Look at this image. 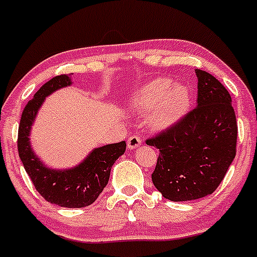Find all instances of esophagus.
<instances>
[{
	"instance_id": "obj_1",
	"label": "esophagus",
	"mask_w": 257,
	"mask_h": 257,
	"mask_svg": "<svg viewBox=\"0 0 257 257\" xmlns=\"http://www.w3.org/2000/svg\"><path fill=\"white\" fill-rule=\"evenodd\" d=\"M141 143H142V140H141L139 136H131V137H128V140H127V147H128V150H130V151L136 150V148L140 147Z\"/></svg>"
}]
</instances>
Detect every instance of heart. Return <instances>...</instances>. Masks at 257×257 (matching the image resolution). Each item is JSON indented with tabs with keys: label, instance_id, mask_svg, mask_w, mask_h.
<instances>
[{
	"label": "heart",
	"instance_id": "obj_1",
	"mask_svg": "<svg viewBox=\"0 0 257 257\" xmlns=\"http://www.w3.org/2000/svg\"><path fill=\"white\" fill-rule=\"evenodd\" d=\"M191 106V92L181 83L159 77L141 85L130 96L127 107L134 114L151 115L150 123L156 130L167 128L181 120Z\"/></svg>",
	"mask_w": 257,
	"mask_h": 257
}]
</instances>
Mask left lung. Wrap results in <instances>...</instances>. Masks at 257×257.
I'll use <instances>...</instances> for the list:
<instances>
[{
  "mask_svg": "<svg viewBox=\"0 0 257 257\" xmlns=\"http://www.w3.org/2000/svg\"><path fill=\"white\" fill-rule=\"evenodd\" d=\"M197 106L172 127L147 140L159 150L152 181L174 202L213 194L235 158V112L229 92L211 73L196 70Z\"/></svg>",
  "mask_w": 257,
  "mask_h": 257,
  "instance_id": "1",
  "label": "left lung"
}]
</instances>
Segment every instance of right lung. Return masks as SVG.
<instances>
[{"mask_svg":"<svg viewBox=\"0 0 257 257\" xmlns=\"http://www.w3.org/2000/svg\"><path fill=\"white\" fill-rule=\"evenodd\" d=\"M72 84L68 74L56 76L46 82L28 101L23 110L18 128V153L35 189L48 202L67 208L92 205L107 185L110 170L118 157L126 151V142L94 148L73 168L54 169L48 167L33 151L30 131L46 96Z\"/></svg>","mask_w":257,"mask_h":257,"instance_id":"right-lung-1","label":"right lung"}]
</instances>
